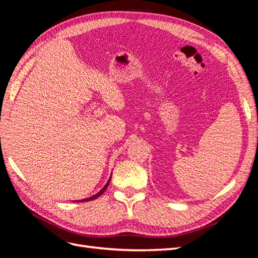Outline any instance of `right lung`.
Wrapping results in <instances>:
<instances>
[{
  "mask_svg": "<svg viewBox=\"0 0 258 258\" xmlns=\"http://www.w3.org/2000/svg\"><path fill=\"white\" fill-rule=\"evenodd\" d=\"M110 181H111V178L108 179V182L105 184V186L103 187L102 189H101L97 195H95V196H92V197H90V198H87V199H83V200H81V201H89V200H93V199H96V198H98V197H100L101 195H102L104 191H105V189L107 188V186H108V184H110Z\"/></svg>",
  "mask_w": 258,
  "mask_h": 258,
  "instance_id": "right-lung-1",
  "label": "right lung"
}]
</instances>
